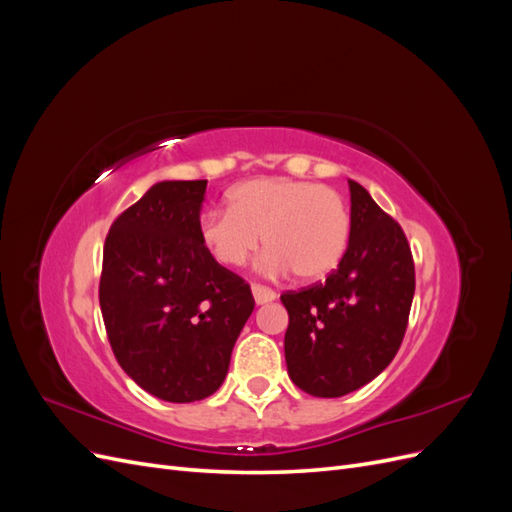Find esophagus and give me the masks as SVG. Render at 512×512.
Here are the masks:
<instances>
[{
	"mask_svg": "<svg viewBox=\"0 0 512 512\" xmlns=\"http://www.w3.org/2000/svg\"><path fill=\"white\" fill-rule=\"evenodd\" d=\"M252 294H254V301H256V305H265V303H271V301H275V290H271V288H267V286H262V284H254L252 286Z\"/></svg>",
	"mask_w": 512,
	"mask_h": 512,
	"instance_id": "34e87169",
	"label": "esophagus"
}]
</instances>
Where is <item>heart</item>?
<instances>
[{"instance_id":"obj_1","label":"heart","mask_w":512,"mask_h":512,"mask_svg":"<svg viewBox=\"0 0 512 512\" xmlns=\"http://www.w3.org/2000/svg\"><path fill=\"white\" fill-rule=\"evenodd\" d=\"M230 209L200 220V241L224 267H241L262 245L271 273L294 271L305 282L327 277L342 262L352 232L346 200L335 190L288 177L250 179L228 196Z\"/></svg>"}]
</instances>
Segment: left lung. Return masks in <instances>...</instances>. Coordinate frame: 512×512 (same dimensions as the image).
I'll return each instance as SVG.
<instances>
[{
  "mask_svg": "<svg viewBox=\"0 0 512 512\" xmlns=\"http://www.w3.org/2000/svg\"><path fill=\"white\" fill-rule=\"evenodd\" d=\"M350 185L348 250L324 282L282 294L290 380L314 397H342L374 380L404 342L414 260L401 226L361 183Z\"/></svg>",
  "mask_w": 512,
  "mask_h": 512,
  "instance_id": "8db88e82",
  "label": "left lung"
}]
</instances>
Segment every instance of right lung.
<instances>
[{
    "instance_id": "obj_1",
    "label": "right lung",
    "mask_w": 512,
    "mask_h": 512,
    "mask_svg": "<svg viewBox=\"0 0 512 512\" xmlns=\"http://www.w3.org/2000/svg\"><path fill=\"white\" fill-rule=\"evenodd\" d=\"M207 181H162L111 224L100 309L117 363L145 389L190 404L220 389L243 324L250 284L200 241Z\"/></svg>"
}]
</instances>
